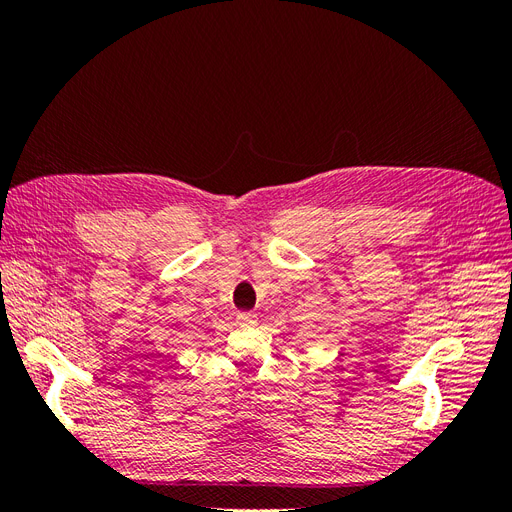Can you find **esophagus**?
<instances>
[{
	"instance_id": "obj_1",
	"label": "esophagus",
	"mask_w": 512,
	"mask_h": 512,
	"mask_svg": "<svg viewBox=\"0 0 512 512\" xmlns=\"http://www.w3.org/2000/svg\"><path fill=\"white\" fill-rule=\"evenodd\" d=\"M237 322L245 324V327H250V324L258 322V314L256 312H239L237 314Z\"/></svg>"
}]
</instances>
